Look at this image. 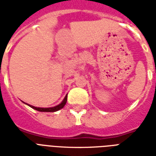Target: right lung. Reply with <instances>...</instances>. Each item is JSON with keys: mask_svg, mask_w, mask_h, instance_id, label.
<instances>
[{"mask_svg": "<svg viewBox=\"0 0 156 156\" xmlns=\"http://www.w3.org/2000/svg\"><path fill=\"white\" fill-rule=\"evenodd\" d=\"M67 98H68V96L66 95V97H65L64 99L62 100V102L60 105H57V106H55V107H51V108H37V107H34V106H32V105H28L31 108H34L36 110H37V111L40 112H56L64 107L65 105H66V103H67Z\"/></svg>", "mask_w": 156, "mask_h": 156, "instance_id": "obj_1", "label": "right lung"}]
</instances>
